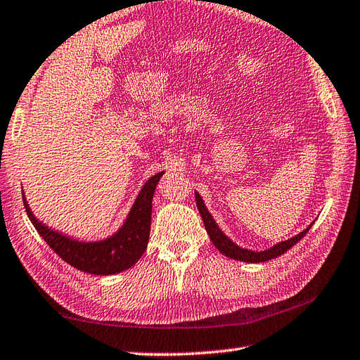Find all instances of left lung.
<instances>
[{"instance_id": "obj_1", "label": "left lung", "mask_w": 360, "mask_h": 360, "mask_svg": "<svg viewBox=\"0 0 360 360\" xmlns=\"http://www.w3.org/2000/svg\"><path fill=\"white\" fill-rule=\"evenodd\" d=\"M195 202H197V207H198V212H200L203 223H205V228H206V233L210 236V238L212 240L214 246L217 248V250L223 254L226 255L229 259H234V260H240V262H248V263H260V262H266L271 259H276L278 255L285 254L286 251L292 248L295 243L300 242L305 234L309 231L311 225L303 229L300 234L294 236L288 240L281 242L274 245L273 248H269L266 251H251V250H245V248H240L238 245H236L231 238H228L225 234L221 233V229L219 228L217 223L212 219V215L210 214V211L206 210V206L203 203V198L200 197V194L195 193Z\"/></svg>"}]
</instances>
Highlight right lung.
<instances>
[{
    "mask_svg": "<svg viewBox=\"0 0 360 360\" xmlns=\"http://www.w3.org/2000/svg\"><path fill=\"white\" fill-rule=\"evenodd\" d=\"M162 175L163 172H158L145 183L123 226L114 236L100 242H79L63 236L35 219L24 195L22 203L38 234L63 260L83 273L112 276L134 266L146 251L153 215V197Z\"/></svg>",
    "mask_w": 360,
    "mask_h": 360,
    "instance_id": "obj_1",
    "label": "right lung"
}]
</instances>
